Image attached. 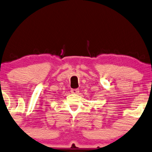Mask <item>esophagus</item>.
I'll return each mask as SVG.
<instances>
[{
	"instance_id": "1",
	"label": "esophagus",
	"mask_w": 152,
	"mask_h": 152,
	"mask_svg": "<svg viewBox=\"0 0 152 152\" xmlns=\"http://www.w3.org/2000/svg\"><path fill=\"white\" fill-rule=\"evenodd\" d=\"M71 92L73 94H78L79 92V89H71Z\"/></svg>"
}]
</instances>
